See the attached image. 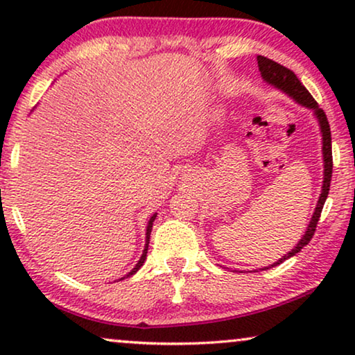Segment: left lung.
I'll list each match as a JSON object with an SVG mask.
<instances>
[{"label":"left lung","mask_w":355,"mask_h":355,"mask_svg":"<svg viewBox=\"0 0 355 355\" xmlns=\"http://www.w3.org/2000/svg\"><path fill=\"white\" fill-rule=\"evenodd\" d=\"M257 61H259V69L261 72V77H263V79L268 82V84L275 85L276 89L286 92V94H288L289 96H293V98L297 101L299 105H302L309 110H313V113H315V116H317V119L320 123V129H322L323 162H324L323 163L324 164V171H323L324 178H323L322 193H320L317 208H315L313 216H312V220H310V225L307 227V231H305L304 237L299 241V244L295 245L293 250L288 252V254H286L283 259L275 261L273 265L266 266L265 270H268V268H273V266H276V265L283 263L284 260H288L293 255L297 254V252H300V249H304V247L310 242V239L313 237L315 230H317V225H318V220H320V215H322L323 205H324V202H327V197H328V192H329V184H331L333 153H331V130H329L327 114H324V111L320 108L313 96L310 95V92L302 85V82L297 79V76H295L291 69H288V67L281 66L276 61L268 60V58H265V56H257Z\"/></svg>","instance_id":"1"}]
</instances>
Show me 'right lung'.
Here are the masks:
<instances>
[{"mask_svg":"<svg viewBox=\"0 0 355 355\" xmlns=\"http://www.w3.org/2000/svg\"><path fill=\"white\" fill-rule=\"evenodd\" d=\"M155 218H157V215H153L152 218H150V221H148V226H147V244H145L144 254H142V257H140V260L137 261V265H135L134 268L130 270V273H128L125 276H132L134 273H137V270L140 268V266L144 265L145 259H147V250H148V244H150V232H152V227H153V221H155ZM123 279H124V278H123Z\"/></svg>","mask_w":355,"mask_h":355,"instance_id":"1","label":"right lung"}]
</instances>
